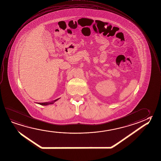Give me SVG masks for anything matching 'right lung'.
<instances>
[{
    "instance_id": "1",
    "label": "right lung",
    "mask_w": 161,
    "mask_h": 161,
    "mask_svg": "<svg viewBox=\"0 0 161 161\" xmlns=\"http://www.w3.org/2000/svg\"><path fill=\"white\" fill-rule=\"evenodd\" d=\"M59 99V98L57 99L54 100V101L51 102H44V103H39L38 104H41V105H42V106H47V105H48V104H53V103H54V102H55L58 101Z\"/></svg>"
}]
</instances>
